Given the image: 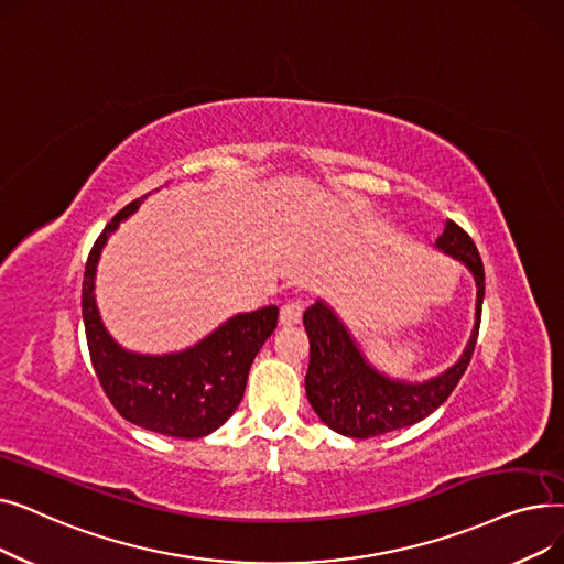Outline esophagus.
Instances as JSON below:
<instances>
[{
    "label": "esophagus",
    "instance_id": "obj_1",
    "mask_svg": "<svg viewBox=\"0 0 564 564\" xmlns=\"http://www.w3.org/2000/svg\"><path fill=\"white\" fill-rule=\"evenodd\" d=\"M302 315H304L302 304H297V302H288V304H283V306H281L279 322L283 324V327H292V324H300V322H302Z\"/></svg>",
    "mask_w": 564,
    "mask_h": 564
}]
</instances>
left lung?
I'll return each instance as SVG.
<instances>
[{"label": "left lung", "instance_id": "obj_1", "mask_svg": "<svg viewBox=\"0 0 564 564\" xmlns=\"http://www.w3.org/2000/svg\"><path fill=\"white\" fill-rule=\"evenodd\" d=\"M434 247L459 260L478 288L470 338L462 357L446 372L427 381H404L383 375L364 357L345 322L327 302L317 300L306 308L304 327L311 343L306 395L319 421L334 432L351 438H370L416 425L446 402L459 383L478 340L485 270L476 245L451 219Z\"/></svg>", "mask_w": 564, "mask_h": 564}]
</instances>
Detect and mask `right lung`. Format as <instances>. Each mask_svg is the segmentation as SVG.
Returning a JSON list of instances; mask_svg holds the SVG:
<instances>
[{
  "label": "right lung",
  "instance_id": "obj_1",
  "mask_svg": "<svg viewBox=\"0 0 564 564\" xmlns=\"http://www.w3.org/2000/svg\"><path fill=\"white\" fill-rule=\"evenodd\" d=\"M148 196L151 192L126 205L88 253L82 285L86 343L102 391L126 421L173 438H200L219 430L242 402L251 364L274 334L279 308L232 315L183 351L139 354L118 345L96 304V270L109 235Z\"/></svg>",
  "mask_w": 564,
  "mask_h": 564
}]
</instances>
